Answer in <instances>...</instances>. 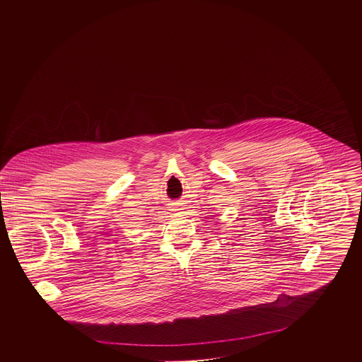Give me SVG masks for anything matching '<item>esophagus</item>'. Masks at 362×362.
<instances>
[{"mask_svg": "<svg viewBox=\"0 0 362 362\" xmlns=\"http://www.w3.org/2000/svg\"><path fill=\"white\" fill-rule=\"evenodd\" d=\"M185 207H183V205L180 204V202H173V211H175V213H179L180 210H183Z\"/></svg>", "mask_w": 362, "mask_h": 362, "instance_id": "34e87169", "label": "esophagus"}]
</instances>
